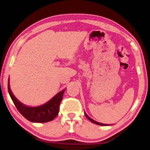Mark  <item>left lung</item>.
I'll return each mask as SVG.
<instances>
[{
    "label": "left lung",
    "instance_id": "1",
    "mask_svg": "<svg viewBox=\"0 0 150 150\" xmlns=\"http://www.w3.org/2000/svg\"><path fill=\"white\" fill-rule=\"evenodd\" d=\"M85 116L87 118V119H88V120H89L91 122H93V123H95V124H97V125H100V126H108V124H102V123H99V122H96V121H95L94 120H93L92 118H91L89 116H88L87 114L85 113Z\"/></svg>",
    "mask_w": 150,
    "mask_h": 150
}]
</instances>
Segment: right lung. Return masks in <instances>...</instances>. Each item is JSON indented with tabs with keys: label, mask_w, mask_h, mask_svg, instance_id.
Here are the masks:
<instances>
[{
	"label": "right lung",
	"mask_w": 150,
	"mask_h": 150,
	"mask_svg": "<svg viewBox=\"0 0 150 150\" xmlns=\"http://www.w3.org/2000/svg\"><path fill=\"white\" fill-rule=\"evenodd\" d=\"M65 90L57 94L44 105L36 107H29L17 100L10 88L9 79L8 82V91L14 105L25 118L32 122L44 123L54 120L59 113V105L61 101L62 100Z\"/></svg>",
	"instance_id": "1"
}]
</instances>
